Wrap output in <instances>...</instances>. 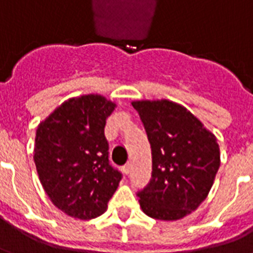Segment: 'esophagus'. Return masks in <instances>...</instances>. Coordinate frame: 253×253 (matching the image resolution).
I'll use <instances>...</instances> for the list:
<instances>
[{
    "instance_id": "1",
    "label": "esophagus",
    "mask_w": 253,
    "mask_h": 253,
    "mask_svg": "<svg viewBox=\"0 0 253 253\" xmlns=\"http://www.w3.org/2000/svg\"><path fill=\"white\" fill-rule=\"evenodd\" d=\"M122 169H123V172H125L126 175H128V173H130V170H131V164H126L123 168H122Z\"/></svg>"
}]
</instances>
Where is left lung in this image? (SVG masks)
I'll return each mask as SVG.
<instances>
[{
  "mask_svg": "<svg viewBox=\"0 0 253 253\" xmlns=\"http://www.w3.org/2000/svg\"><path fill=\"white\" fill-rule=\"evenodd\" d=\"M152 148V179L138 192L149 217L177 221L196 210L221 164L217 138L186 107L170 100H137Z\"/></svg>",
  "mask_w": 253,
  "mask_h": 253,
  "instance_id": "obj_1",
  "label": "left lung"
}]
</instances>
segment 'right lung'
I'll return each mask as SVG.
<instances>
[{
  "label": "right lung",
  "instance_id": "right-lung-1",
  "mask_svg": "<svg viewBox=\"0 0 253 253\" xmlns=\"http://www.w3.org/2000/svg\"><path fill=\"white\" fill-rule=\"evenodd\" d=\"M116 104L101 94L63 101L36 128L34 161L42 186L61 211L92 219L107 210L122 173L108 163L104 127Z\"/></svg>",
  "mask_w": 253,
  "mask_h": 253
}]
</instances>
